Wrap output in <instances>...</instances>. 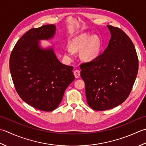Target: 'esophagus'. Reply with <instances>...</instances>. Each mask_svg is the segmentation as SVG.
Here are the masks:
<instances>
[{"label": "esophagus", "mask_w": 146, "mask_h": 146, "mask_svg": "<svg viewBox=\"0 0 146 146\" xmlns=\"http://www.w3.org/2000/svg\"><path fill=\"white\" fill-rule=\"evenodd\" d=\"M74 76H75V77H76V79L79 78V76H80V71H79V70H74Z\"/></svg>", "instance_id": "esophagus-1"}]
</instances>
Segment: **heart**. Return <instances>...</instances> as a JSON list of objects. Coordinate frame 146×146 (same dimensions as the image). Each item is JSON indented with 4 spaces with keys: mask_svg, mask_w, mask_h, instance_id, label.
<instances>
[{
    "mask_svg": "<svg viewBox=\"0 0 146 146\" xmlns=\"http://www.w3.org/2000/svg\"><path fill=\"white\" fill-rule=\"evenodd\" d=\"M70 48L68 47L65 54L68 58H72L74 52L81 51V58L86 62L95 60L100 55L101 40L96 35L90 36L86 33L81 34L71 41Z\"/></svg>",
    "mask_w": 146,
    "mask_h": 146,
    "instance_id": "b5f03b06",
    "label": "heart"
}]
</instances>
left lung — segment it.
I'll return each instance as SVG.
<instances>
[{
  "mask_svg": "<svg viewBox=\"0 0 146 146\" xmlns=\"http://www.w3.org/2000/svg\"><path fill=\"white\" fill-rule=\"evenodd\" d=\"M108 45L95 60L80 65L88 105L96 111L113 108L129 96L137 75L139 61L129 37L108 25Z\"/></svg>",
  "mask_w": 146,
  "mask_h": 146,
  "instance_id": "left-lung-1",
  "label": "left lung"
}]
</instances>
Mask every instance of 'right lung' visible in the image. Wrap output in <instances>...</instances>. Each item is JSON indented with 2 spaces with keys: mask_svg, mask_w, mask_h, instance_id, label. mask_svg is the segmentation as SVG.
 <instances>
[{
  "mask_svg": "<svg viewBox=\"0 0 146 146\" xmlns=\"http://www.w3.org/2000/svg\"><path fill=\"white\" fill-rule=\"evenodd\" d=\"M55 31L54 25L29 29L17 41L9 60L12 79L21 98L44 111L57 108L75 79L73 67L62 64L53 46L40 45V40H51Z\"/></svg>",
  "mask_w": 146,
  "mask_h": 146,
  "instance_id": "obj_1",
  "label": "right lung"
}]
</instances>
